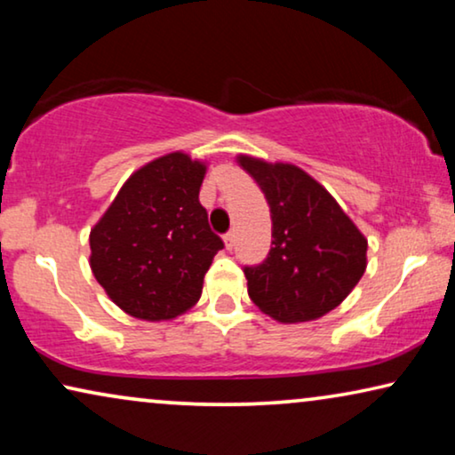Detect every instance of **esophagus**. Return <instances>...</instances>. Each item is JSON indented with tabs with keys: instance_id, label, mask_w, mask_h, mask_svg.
I'll return each mask as SVG.
<instances>
[{
	"instance_id": "esophagus-1",
	"label": "esophagus",
	"mask_w": 455,
	"mask_h": 455,
	"mask_svg": "<svg viewBox=\"0 0 455 455\" xmlns=\"http://www.w3.org/2000/svg\"><path fill=\"white\" fill-rule=\"evenodd\" d=\"M223 240H226V248H228V251H232L234 244H235V234H234V232H228L226 235H223Z\"/></svg>"
}]
</instances>
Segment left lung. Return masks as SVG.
Instances as JSON below:
<instances>
[{
	"label": "left lung",
	"mask_w": 455,
	"mask_h": 455,
	"mask_svg": "<svg viewBox=\"0 0 455 455\" xmlns=\"http://www.w3.org/2000/svg\"><path fill=\"white\" fill-rule=\"evenodd\" d=\"M271 209V251L244 265L248 296L282 323L319 319L354 290L366 269V240L335 198L288 164L238 157Z\"/></svg>",
	"instance_id": "obj_1"
}]
</instances>
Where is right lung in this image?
I'll return each mask as SVG.
<instances>
[{"mask_svg":"<svg viewBox=\"0 0 455 455\" xmlns=\"http://www.w3.org/2000/svg\"><path fill=\"white\" fill-rule=\"evenodd\" d=\"M204 165L170 153L140 167L91 232V269L130 316L167 321L195 307L223 248L198 203Z\"/></svg>","mask_w":455,"mask_h":455,"instance_id":"obj_1","label":"right lung"}]
</instances>
